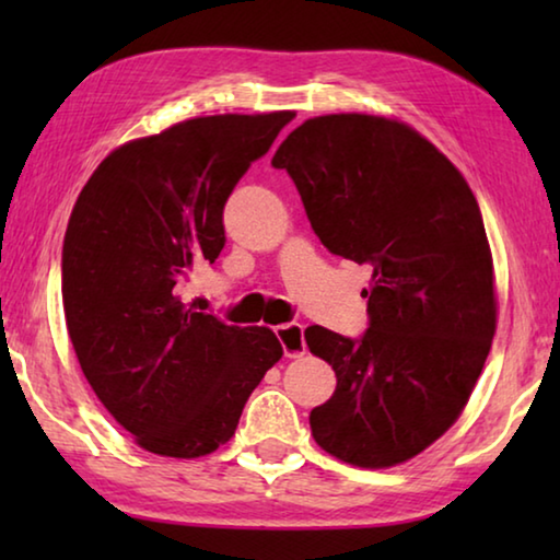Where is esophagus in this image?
Segmentation results:
<instances>
[{
  "mask_svg": "<svg viewBox=\"0 0 560 560\" xmlns=\"http://www.w3.org/2000/svg\"><path fill=\"white\" fill-rule=\"evenodd\" d=\"M273 334L281 340L283 353L289 358H299L306 353V340H303V326L301 324H281L273 328Z\"/></svg>",
  "mask_w": 560,
  "mask_h": 560,
  "instance_id": "esophagus-1",
  "label": "esophagus"
}]
</instances>
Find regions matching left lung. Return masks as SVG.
Wrapping results in <instances>:
<instances>
[{
    "label": "left lung",
    "instance_id": "obj_1",
    "mask_svg": "<svg viewBox=\"0 0 560 560\" xmlns=\"http://www.w3.org/2000/svg\"><path fill=\"white\" fill-rule=\"evenodd\" d=\"M271 165L291 175L320 244L373 271L363 336L303 330L338 377L311 410L314 440L355 467L412 459L464 410L497 330L477 197L420 132L365 113L308 118Z\"/></svg>",
    "mask_w": 560,
    "mask_h": 560
}]
</instances>
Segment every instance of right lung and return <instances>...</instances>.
I'll use <instances>...</instances> for the list:
<instances>
[{"label":"right lung","instance_id":"add662e5","mask_svg":"<svg viewBox=\"0 0 560 560\" xmlns=\"http://www.w3.org/2000/svg\"><path fill=\"white\" fill-rule=\"evenodd\" d=\"M291 118L224 113L130 140L73 205L61 296L75 358L116 422L160 457L195 459L230 442L283 355L273 330L226 326L177 293L220 257L226 197Z\"/></svg>","mask_w":560,"mask_h":560}]
</instances>
